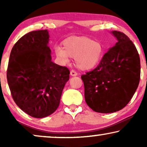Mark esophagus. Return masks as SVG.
<instances>
[{
  "instance_id": "1",
  "label": "esophagus",
  "mask_w": 147,
  "mask_h": 147,
  "mask_svg": "<svg viewBox=\"0 0 147 147\" xmlns=\"http://www.w3.org/2000/svg\"><path fill=\"white\" fill-rule=\"evenodd\" d=\"M70 75H71V76H76L78 75L77 72H76L75 70H71V71H70Z\"/></svg>"
}]
</instances>
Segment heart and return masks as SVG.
<instances>
[{
  "label": "heart",
  "instance_id": "obj_1",
  "mask_svg": "<svg viewBox=\"0 0 147 147\" xmlns=\"http://www.w3.org/2000/svg\"><path fill=\"white\" fill-rule=\"evenodd\" d=\"M56 55L67 63L69 57L74 58L75 63L82 70L91 69L101 59L103 47L99 41L86 37H70L63 42V48L56 47Z\"/></svg>",
  "mask_w": 147,
  "mask_h": 147
}]
</instances>
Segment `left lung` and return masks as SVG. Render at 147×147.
Instances as JSON below:
<instances>
[{"instance_id":"1","label":"left lung","mask_w":147,"mask_h":147,"mask_svg":"<svg viewBox=\"0 0 147 147\" xmlns=\"http://www.w3.org/2000/svg\"><path fill=\"white\" fill-rule=\"evenodd\" d=\"M112 33L118 41L95 69L81 76L86 104L94 111L112 113L128 104L140 81V57L135 45L122 32Z\"/></svg>"}]
</instances>
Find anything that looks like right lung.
I'll return each instance as SVG.
<instances>
[{
	"label": "right lung",
	"mask_w": 147,
	"mask_h": 147,
	"mask_svg": "<svg viewBox=\"0 0 147 147\" xmlns=\"http://www.w3.org/2000/svg\"><path fill=\"white\" fill-rule=\"evenodd\" d=\"M47 30L29 32L18 40L10 54L7 78L16 104L32 117L53 114L69 78L67 67L51 61Z\"/></svg>",
	"instance_id": "add662e5"
}]
</instances>
